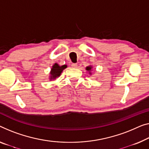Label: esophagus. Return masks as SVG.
Wrapping results in <instances>:
<instances>
[{
	"instance_id": "34e87169",
	"label": "esophagus",
	"mask_w": 149,
	"mask_h": 149,
	"mask_svg": "<svg viewBox=\"0 0 149 149\" xmlns=\"http://www.w3.org/2000/svg\"><path fill=\"white\" fill-rule=\"evenodd\" d=\"M72 67L73 68H76L77 67V63H72Z\"/></svg>"
}]
</instances>
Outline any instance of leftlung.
I'll use <instances>...</instances> for the list:
<instances>
[{"label":"left lung","instance_id":"8db88e82","mask_svg":"<svg viewBox=\"0 0 149 149\" xmlns=\"http://www.w3.org/2000/svg\"><path fill=\"white\" fill-rule=\"evenodd\" d=\"M91 70H92V67H90V66H88V67L86 68V70L90 71Z\"/></svg>","mask_w":149,"mask_h":149}]
</instances>
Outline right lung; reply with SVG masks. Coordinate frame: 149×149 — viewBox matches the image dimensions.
Returning a JSON list of instances; mask_svg holds the SVG:
<instances>
[{
  "mask_svg": "<svg viewBox=\"0 0 149 149\" xmlns=\"http://www.w3.org/2000/svg\"><path fill=\"white\" fill-rule=\"evenodd\" d=\"M66 68H67V65H65L59 66L57 63H55L52 69V72H51V79H55L57 77H59L62 71Z\"/></svg>",
  "mask_w": 149,
  "mask_h": 149,
  "instance_id": "add662e5",
  "label": "right lung"
}]
</instances>
